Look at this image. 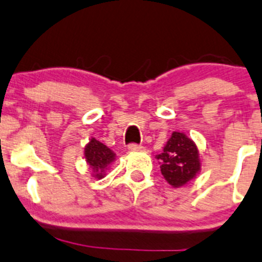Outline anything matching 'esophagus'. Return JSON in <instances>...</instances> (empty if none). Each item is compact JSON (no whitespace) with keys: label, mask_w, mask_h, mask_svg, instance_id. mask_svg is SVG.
<instances>
[{"label":"esophagus","mask_w":262,"mask_h":262,"mask_svg":"<svg viewBox=\"0 0 262 262\" xmlns=\"http://www.w3.org/2000/svg\"><path fill=\"white\" fill-rule=\"evenodd\" d=\"M128 149L129 152H138V150L144 149V147H142V145H138V144H129Z\"/></svg>","instance_id":"obj_1"}]
</instances>
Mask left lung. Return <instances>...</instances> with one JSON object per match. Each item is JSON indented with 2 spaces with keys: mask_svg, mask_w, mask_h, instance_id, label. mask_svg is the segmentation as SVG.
Segmentation results:
<instances>
[{
  "mask_svg": "<svg viewBox=\"0 0 262 262\" xmlns=\"http://www.w3.org/2000/svg\"><path fill=\"white\" fill-rule=\"evenodd\" d=\"M156 158L161 164L164 180L174 188L186 186L201 170L200 150L196 143L181 132H173Z\"/></svg>",
  "mask_w": 262,
  "mask_h": 262,
  "instance_id": "left-lung-1",
  "label": "left lung"
}]
</instances>
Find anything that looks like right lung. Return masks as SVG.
I'll return each mask as SVG.
<instances>
[{"mask_svg":"<svg viewBox=\"0 0 262 262\" xmlns=\"http://www.w3.org/2000/svg\"><path fill=\"white\" fill-rule=\"evenodd\" d=\"M84 157L88 166L93 170V177L95 180H101L105 177L106 169H109L117 156L105 144L95 138H90L84 148Z\"/></svg>","mask_w":262,"mask_h":262,"instance_id":"add662e5","label":"right lung"}]
</instances>
